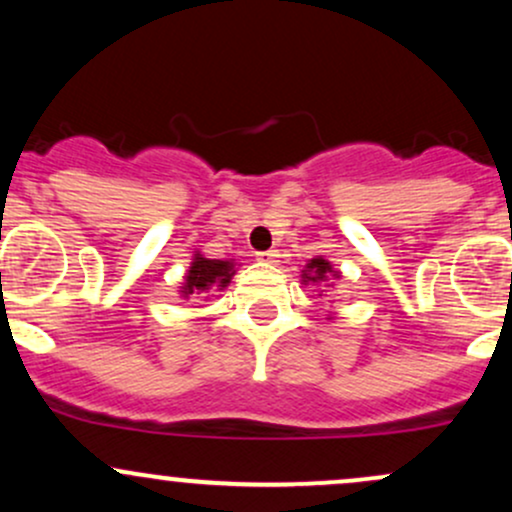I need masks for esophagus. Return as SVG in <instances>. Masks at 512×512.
<instances>
[{
  "instance_id": "esophagus-1",
  "label": "esophagus",
  "mask_w": 512,
  "mask_h": 512,
  "mask_svg": "<svg viewBox=\"0 0 512 512\" xmlns=\"http://www.w3.org/2000/svg\"><path fill=\"white\" fill-rule=\"evenodd\" d=\"M257 260L264 262V264H274V262H279V250H264V252H257Z\"/></svg>"
}]
</instances>
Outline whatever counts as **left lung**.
<instances>
[{"label": "left lung", "mask_w": 512, "mask_h": 512, "mask_svg": "<svg viewBox=\"0 0 512 512\" xmlns=\"http://www.w3.org/2000/svg\"><path fill=\"white\" fill-rule=\"evenodd\" d=\"M301 276H303V284H322V281H327V276L339 279V272H334L332 264L327 262L325 257H313V260L305 264Z\"/></svg>", "instance_id": "1"}]
</instances>
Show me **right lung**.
Returning <instances> with one entry per match:
<instances>
[{
  "label": "right lung",
  "mask_w": 512,
  "mask_h": 512,
  "mask_svg": "<svg viewBox=\"0 0 512 512\" xmlns=\"http://www.w3.org/2000/svg\"><path fill=\"white\" fill-rule=\"evenodd\" d=\"M236 274L233 262L228 260H207L204 255H195L190 269H187L185 284H182V296H192V293H207L209 289H226L231 284V276Z\"/></svg>",
  "instance_id": "right-lung-1"
}]
</instances>
